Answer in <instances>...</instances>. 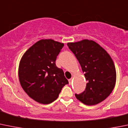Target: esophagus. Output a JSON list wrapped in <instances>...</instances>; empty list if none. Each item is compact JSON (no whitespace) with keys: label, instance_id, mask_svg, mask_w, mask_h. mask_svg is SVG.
Here are the masks:
<instances>
[{"label":"esophagus","instance_id":"obj_1","mask_svg":"<svg viewBox=\"0 0 128 128\" xmlns=\"http://www.w3.org/2000/svg\"><path fill=\"white\" fill-rule=\"evenodd\" d=\"M72 78L70 79V80H69V84H71V83H72Z\"/></svg>","mask_w":128,"mask_h":128}]
</instances>
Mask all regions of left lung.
Segmentation results:
<instances>
[{
    "mask_svg": "<svg viewBox=\"0 0 128 128\" xmlns=\"http://www.w3.org/2000/svg\"><path fill=\"white\" fill-rule=\"evenodd\" d=\"M68 46L80 64L88 82L85 90L75 94L76 97L88 106L102 102L112 92L116 81V71L112 58L93 40L68 43Z\"/></svg>",
    "mask_w": 128,
    "mask_h": 128,
    "instance_id": "obj_1",
    "label": "left lung"
}]
</instances>
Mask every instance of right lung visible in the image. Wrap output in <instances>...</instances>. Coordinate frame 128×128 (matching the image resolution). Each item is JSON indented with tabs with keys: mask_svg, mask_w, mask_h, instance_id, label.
<instances>
[{
	"mask_svg": "<svg viewBox=\"0 0 128 128\" xmlns=\"http://www.w3.org/2000/svg\"><path fill=\"white\" fill-rule=\"evenodd\" d=\"M63 46L62 43L43 39L32 45L20 60V84L28 96L39 103H52L69 83L62 70L56 65Z\"/></svg>",
	"mask_w": 128,
	"mask_h": 128,
	"instance_id": "1",
	"label": "right lung"
}]
</instances>
